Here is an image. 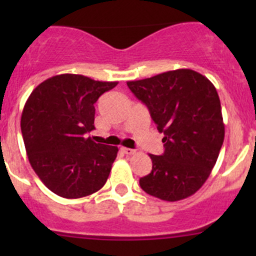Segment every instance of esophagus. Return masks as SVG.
<instances>
[{
    "label": "esophagus",
    "instance_id": "obj_1",
    "mask_svg": "<svg viewBox=\"0 0 256 256\" xmlns=\"http://www.w3.org/2000/svg\"><path fill=\"white\" fill-rule=\"evenodd\" d=\"M121 152H122V154H128V156H130V154H136V150H132V148H128V147H121Z\"/></svg>",
    "mask_w": 256,
    "mask_h": 256
}]
</instances>
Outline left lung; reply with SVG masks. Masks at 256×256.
Segmentation results:
<instances>
[{
	"label": "left lung",
	"instance_id": "left-lung-1",
	"mask_svg": "<svg viewBox=\"0 0 256 256\" xmlns=\"http://www.w3.org/2000/svg\"><path fill=\"white\" fill-rule=\"evenodd\" d=\"M128 86L164 134V152L150 154L152 171L140 178L141 188L167 202L194 194L208 180L224 141L216 86L192 69L131 80Z\"/></svg>",
	"mask_w": 256,
	"mask_h": 256
}]
</instances>
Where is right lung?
<instances>
[{"mask_svg": "<svg viewBox=\"0 0 256 256\" xmlns=\"http://www.w3.org/2000/svg\"><path fill=\"white\" fill-rule=\"evenodd\" d=\"M118 82L60 74L40 82L26 102L20 130L28 160L46 187L63 198H82L106 183L118 148L88 138L95 128L100 95Z\"/></svg>", "mask_w": 256, "mask_h": 256, "instance_id": "right-lung-1", "label": "right lung"}]
</instances>
